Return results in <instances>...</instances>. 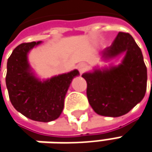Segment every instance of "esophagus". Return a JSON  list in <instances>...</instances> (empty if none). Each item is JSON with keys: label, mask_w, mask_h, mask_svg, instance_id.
I'll return each instance as SVG.
<instances>
[{"label": "esophagus", "mask_w": 152, "mask_h": 152, "mask_svg": "<svg viewBox=\"0 0 152 152\" xmlns=\"http://www.w3.org/2000/svg\"><path fill=\"white\" fill-rule=\"evenodd\" d=\"M77 69H78V71H80V73L82 74V73H84V71H86V65L85 63H81V64H79L77 66Z\"/></svg>", "instance_id": "esophagus-1"}]
</instances>
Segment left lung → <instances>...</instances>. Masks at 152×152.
Instances as JSON below:
<instances>
[{"mask_svg":"<svg viewBox=\"0 0 152 152\" xmlns=\"http://www.w3.org/2000/svg\"><path fill=\"white\" fill-rule=\"evenodd\" d=\"M126 52L123 62L109 70L85 73L86 96L93 110L99 115L119 117L129 113L144 97L147 70L141 50L128 33L119 32L102 57L112 58Z\"/></svg>","mask_w":152,"mask_h":152,"instance_id":"left-lung-1","label":"left lung"}]
</instances>
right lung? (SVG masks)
I'll use <instances>...</instances> for the list:
<instances>
[{
    "label": "right lung",
    "mask_w": 152,
    "mask_h": 152,
    "mask_svg": "<svg viewBox=\"0 0 152 152\" xmlns=\"http://www.w3.org/2000/svg\"><path fill=\"white\" fill-rule=\"evenodd\" d=\"M39 42L23 43L17 46L7 60L6 84L13 107L27 118L50 122L60 117L71 80L77 70L41 81L30 71L27 55Z\"/></svg>",
    "instance_id": "right-lung-1"
}]
</instances>
